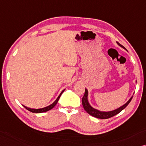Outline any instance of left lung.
<instances>
[{
    "mask_svg": "<svg viewBox=\"0 0 146 146\" xmlns=\"http://www.w3.org/2000/svg\"><path fill=\"white\" fill-rule=\"evenodd\" d=\"M117 42L118 45L127 50V49H126L123 45H121V44H119L118 42ZM135 82L137 83V81H135ZM132 98H133V96H131V98H130L125 104H123V106L119 107V108H118L117 109H115V110L112 111H102L98 110L96 108H93V107L89 104L88 100V90H87V89H85V94L82 98V104L83 108L85 109V110L88 113L89 115H92L95 117L99 118V119H108V118H110L113 117V116L117 115V114L119 113V112H121L123 109H125L126 107L127 106V105L129 104L130 102H131Z\"/></svg>",
    "mask_w": 146,
    "mask_h": 146,
    "instance_id": "1",
    "label": "left lung"
}]
</instances>
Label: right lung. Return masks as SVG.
<instances>
[{
	"mask_svg": "<svg viewBox=\"0 0 146 146\" xmlns=\"http://www.w3.org/2000/svg\"><path fill=\"white\" fill-rule=\"evenodd\" d=\"M65 89H63V90L61 91V93H60L59 96H58V98H57V100H56L55 102L53 103V104H51L50 105H49V106H46V107H44V108H39V109H34V108H28V107H26L25 106H23H23L25 107V108H26L27 110L33 112V113H43V112H46V111H47L51 110V109H53L54 107L56 106V104H57L58 101H59L60 97H61V94L64 92V91H65Z\"/></svg>",
	"mask_w": 146,
	"mask_h": 146,
	"instance_id": "right-lung-1",
	"label": "right lung"
}]
</instances>
